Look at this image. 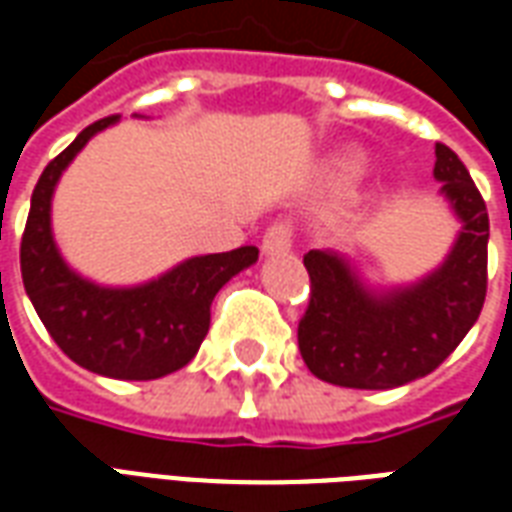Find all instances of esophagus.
I'll use <instances>...</instances> for the list:
<instances>
[{
    "mask_svg": "<svg viewBox=\"0 0 512 512\" xmlns=\"http://www.w3.org/2000/svg\"><path fill=\"white\" fill-rule=\"evenodd\" d=\"M290 244H293V224L288 219H277V222L268 224L266 235H263V252L266 255L288 252Z\"/></svg>",
    "mask_w": 512,
    "mask_h": 512,
    "instance_id": "obj_1",
    "label": "esophagus"
}]
</instances>
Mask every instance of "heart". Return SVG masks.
I'll use <instances>...</instances> for the list:
<instances>
[{"instance_id": "heart-1", "label": "heart", "mask_w": 512, "mask_h": 512, "mask_svg": "<svg viewBox=\"0 0 512 512\" xmlns=\"http://www.w3.org/2000/svg\"><path fill=\"white\" fill-rule=\"evenodd\" d=\"M343 169L345 172H356V169H359V164H356V161H345Z\"/></svg>"}]
</instances>
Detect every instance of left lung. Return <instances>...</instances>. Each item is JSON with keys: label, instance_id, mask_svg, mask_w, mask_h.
<instances>
[{"label": "left lung", "instance_id": "left-lung-1", "mask_svg": "<svg viewBox=\"0 0 512 512\" xmlns=\"http://www.w3.org/2000/svg\"><path fill=\"white\" fill-rule=\"evenodd\" d=\"M436 180L463 222L439 271L389 296L367 293L332 252H307L310 304L299 351L312 376L348 389H392L433 373L458 348L488 290V211L469 169L436 142Z\"/></svg>", "mask_w": 512, "mask_h": 512}]
</instances>
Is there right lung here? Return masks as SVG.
<instances>
[{"label":"right lung","mask_w":512,"mask_h":512,"mask_svg":"<svg viewBox=\"0 0 512 512\" xmlns=\"http://www.w3.org/2000/svg\"><path fill=\"white\" fill-rule=\"evenodd\" d=\"M117 115L87 126L51 158L32 191L21 235V279L51 340L98 376L150 381L189 365L211 326V304L227 279L252 266L257 246L191 257L139 288H98L62 263L51 238V194L87 139Z\"/></svg>","instance_id":"1"}]
</instances>
